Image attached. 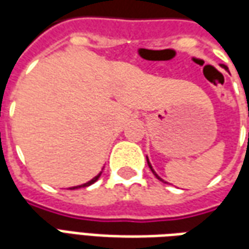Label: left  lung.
<instances>
[{"instance_id": "obj_1", "label": "left lung", "mask_w": 249, "mask_h": 249, "mask_svg": "<svg viewBox=\"0 0 249 249\" xmlns=\"http://www.w3.org/2000/svg\"><path fill=\"white\" fill-rule=\"evenodd\" d=\"M220 66H221L222 69H225V70H228V69H227V66H224V64H220ZM147 163H148L149 168H151V171H152V174H154L155 177H156V178L159 179V180H161V182H164V180H163V179H161L160 177H159V175H158V174L155 173V170H154V168H152V166H151V163H149V159H148V156H147Z\"/></svg>"}]
</instances>
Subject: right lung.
Returning <instances> with one entry per match:
<instances>
[{"label": "right lung", "instance_id": "right-lung-1", "mask_svg": "<svg viewBox=\"0 0 249 249\" xmlns=\"http://www.w3.org/2000/svg\"><path fill=\"white\" fill-rule=\"evenodd\" d=\"M102 171H104V167H102ZM102 171H101L100 174H97L94 178L90 179V180H89V182H86V183H83V185H79V186H74V187H70V189H71V190H75V189H81V187H88V186L93 185L94 182H97V180H98V178H100V177H101V174H102Z\"/></svg>", "mask_w": 249, "mask_h": 249}]
</instances>
